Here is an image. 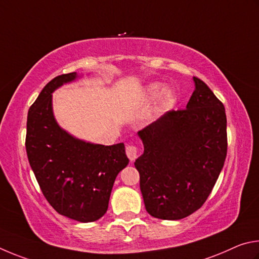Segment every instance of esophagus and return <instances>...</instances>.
Here are the masks:
<instances>
[{
  "instance_id": "obj_1",
  "label": "esophagus",
  "mask_w": 259,
  "mask_h": 259,
  "mask_svg": "<svg viewBox=\"0 0 259 259\" xmlns=\"http://www.w3.org/2000/svg\"><path fill=\"white\" fill-rule=\"evenodd\" d=\"M126 155L131 161H134L138 157V148L135 146H127L126 147Z\"/></svg>"
}]
</instances>
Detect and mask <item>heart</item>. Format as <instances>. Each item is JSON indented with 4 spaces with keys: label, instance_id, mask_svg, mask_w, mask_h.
<instances>
[{
    "label": "heart",
    "instance_id": "1",
    "mask_svg": "<svg viewBox=\"0 0 259 259\" xmlns=\"http://www.w3.org/2000/svg\"><path fill=\"white\" fill-rule=\"evenodd\" d=\"M159 90V85L158 84H151L150 86H149V92L150 93H156L157 91ZM170 98L171 95L169 92H167V91H165V92H162L161 94V101L167 103L168 101H170Z\"/></svg>",
    "mask_w": 259,
    "mask_h": 259
}]
</instances>
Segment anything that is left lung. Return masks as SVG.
I'll return each mask as SVG.
<instances>
[{
	"instance_id": "left-lung-1",
	"label": "left lung",
	"mask_w": 259,
	"mask_h": 259,
	"mask_svg": "<svg viewBox=\"0 0 259 259\" xmlns=\"http://www.w3.org/2000/svg\"><path fill=\"white\" fill-rule=\"evenodd\" d=\"M182 110H170L139 131L143 155L134 165L144 206L156 219L176 221L198 210L209 196L228 152L225 108L193 77Z\"/></svg>"
}]
</instances>
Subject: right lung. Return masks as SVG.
<instances>
[{
	"label": "right lung",
	"mask_w": 259,
	"mask_h": 259,
	"mask_svg": "<svg viewBox=\"0 0 259 259\" xmlns=\"http://www.w3.org/2000/svg\"><path fill=\"white\" fill-rule=\"evenodd\" d=\"M77 78L57 76L44 86L27 116L26 151L44 197L59 214L89 223L106 214L112 185L128 164L124 143L81 141L56 121L52 92Z\"/></svg>",
	"instance_id": "right-lung-1"
}]
</instances>
